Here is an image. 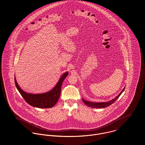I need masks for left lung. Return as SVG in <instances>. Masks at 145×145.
Listing matches in <instances>:
<instances>
[{"instance_id": "left-lung-1", "label": "left lung", "mask_w": 145, "mask_h": 145, "mask_svg": "<svg viewBox=\"0 0 145 145\" xmlns=\"http://www.w3.org/2000/svg\"><path fill=\"white\" fill-rule=\"evenodd\" d=\"M125 87H124V88L123 89V91L119 93V95L118 96L116 97V98L113 99H112L109 102H101V103H95V102H89L86 101L84 99H82V101L84 102V103L87 105V106H90L91 108H105L106 106H109L110 105H111L112 104H113L114 102H115L116 100L119 97V96L121 95V94L123 93V92L124 91V89Z\"/></svg>"}]
</instances>
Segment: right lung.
<instances>
[{
  "label": "right lung",
  "instance_id": "add662e5",
  "mask_svg": "<svg viewBox=\"0 0 145 145\" xmlns=\"http://www.w3.org/2000/svg\"><path fill=\"white\" fill-rule=\"evenodd\" d=\"M68 75V72L64 73L54 88L48 92L42 94H31L25 92L18 85L15 77V83L20 93L29 105L40 108H49L53 107L58 102L63 82Z\"/></svg>",
  "mask_w": 145,
  "mask_h": 145
}]
</instances>
